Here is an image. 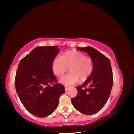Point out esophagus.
Here are the masks:
<instances>
[{
	"label": "esophagus",
	"instance_id": "esophagus-1",
	"mask_svg": "<svg viewBox=\"0 0 134 134\" xmlns=\"http://www.w3.org/2000/svg\"><path fill=\"white\" fill-rule=\"evenodd\" d=\"M64 87H65V90H67L68 89H69V87H68V86H65Z\"/></svg>",
	"mask_w": 134,
	"mask_h": 134
}]
</instances>
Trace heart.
Returning a JSON list of instances; mask_svg holds the SVG:
<instances>
[{
    "mask_svg": "<svg viewBox=\"0 0 134 134\" xmlns=\"http://www.w3.org/2000/svg\"><path fill=\"white\" fill-rule=\"evenodd\" d=\"M68 67L70 72L60 79L61 83L67 86L86 80L92 74L93 64L91 58L77 51H67L52 61L51 70L56 76H62Z\"/></svg>",
    "mask_w": 134,
    "mask_h": 134,
    "instance_id": "obj_1",
    "label": "heart"
}]
</instances>
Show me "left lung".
I'll use <instances>...</instances> for the list:
<instances>
[{
    "label": "left lung",
    "mask_w": 134,
    "mask_h": 134,
    "mask_svg": "<svg viewBox=\"0 0 134 134\" xmlns=\"http://www.w3.org/2000/svg\"><path fill=\"white\" fill-rule=\"evenodd\" d=\"M77 49L90 57L93 69L83 85L76 87L78 94L71 99V103L80 112L90 115L100 110L109 97L113 80L112 67L109 59L93 47Z\"/></svg>",
    "instance_id": "obj_1"
}]
</instances>
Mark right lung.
<instances>
[{
	"mask_svg": "<svg viewBox=\"0 0 134 134\" xmlns=\"http://www.w3.org/2000/svg\"><path fill=\"white\" fill-rule=\"evenodd\" d=\"M59 51L57 46L37 47L18 65L15 80L17 94L26 110L37 117L53 113L65 92L51 70L52 61Z\"/></svg>",
	"mask_w": 134,
	"mask_h": 134,
	"instance_id": "1",
	"label": "right lung"
}]
</instances>
